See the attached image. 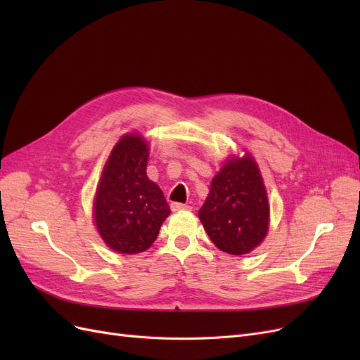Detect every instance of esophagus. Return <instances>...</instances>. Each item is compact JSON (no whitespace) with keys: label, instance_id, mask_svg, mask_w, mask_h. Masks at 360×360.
I'll use <instances>...</instances> for the list:
<instances>
[{"label":"esophagus","instance_id":"esophagus-1","mask_svg":"<svg viewBox=\"0 0 360 360\" xmlns=\"http://www.w3.org/2000/svg\"><path fill=\"white\" fill-rule=\"evenodd\" d=\"M171 210H172V212L191 210V205H188V204H181V202H171Z\"/></svg>","mask_w":360,"mask_h":360}]
</instances>
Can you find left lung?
Segmentation results:
<instances>
[{
    "instance_id": "obj_1",
    "label": "left lung",
    "mask_w": 360,
    "mask_h": 360,
    "mask_svg": "<svg viewBox=\"0 0 360 360\" xmlns=\"http://www.w3.org/2000/svg\"><path fill=\"white\" fill-rule=\"evenodd\" d=\"M210 240L231 255L248 254L269 230V201L255 160L230 159L212 180L198 212Z\"/></svg>"
}]
</instances>
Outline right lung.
<instances>
[{"label": "right lung", "instance_id": "1", "mask_svg": "<svg viewBox=\"0 0 360 360\" xmlns=\"http://www.w3.org/2000/svg\"><path fill=\"white\" fill-rule=\"evenodd\" d=\"M148 146L139 135L118 141L102 172L94 200L97 231L122 254L148 249L171 213L156 183L147 177Z\"/></svg>", "mask_w": 360, "mask_h": 360}]
</instances>
